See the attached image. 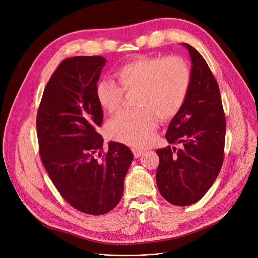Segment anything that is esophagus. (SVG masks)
<instances>
[{"instance_id":"1","label":"esophagus","mask_w":258,"mask_h":258,"mask_svg":"<svg viewBox=\"0 0 258 258\" xmlns=\"http://www.w3.org/2000/svg\"><path fill=\"white\" fill-rule=\"evenodd\" d=\"M132 153H133L135 158H139V157H141L145 153V151L140 150V149H132Z\"/></svg>"}]
</instances>
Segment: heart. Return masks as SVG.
Masks as SVG:
<instances>
[{
  "label": "heart",
  "instance_id": "obj_1",
  "mask_svg": "<svg viewBox=\"0 0 258 258\" xmlns=\"http://www.w3.org/2000/svg\"><path fill=\"white\" fill-rule=\"evenodd\" d=\"M118 85L103 80L96 96L109 113L122 105L124 92L136 93L134 110L119 113L106 125L110 139L136 148L148 146L158 126V116L168 119L182 107L191 82L188 64L180 57H145L120 67L114 73Z\"/></svg>",
  "mask_w": 258,
  "mask_h": 258
}]
</instances>
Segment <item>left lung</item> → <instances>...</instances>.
I'll return each instance as SVG.
<instances>
[{
	"mask_svg": "<svg viewBox=\"0 0 258 258\" xmlns=\"http://www.w3.org/2000/svg\"><path fill=\"white\" fill-rule=\"evenodd\" d=\"M191 59V82L186 100L165 133L170 146L156 150L157 187L178 206L199 201L214 184L224 160L226 118L219 85L201 54L182 43Z\"/></svg>",
	"mask_w": 258,
	"mask_h": 258,
	"instance_id": "obj_1",
	"label": "left lung"
}]
</instances>
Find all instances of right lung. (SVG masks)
I'll return each instance as SVG.
<instances>
[{
	"instance_id": "right-lung-1",
	"label": "right lung",
	"mask_w": 258,
	"mask_h": 258,
	"mask_svg": "<svg viewBox=\"0 0 258 258\" xmlns=\"http://www.w3.org/2000/svg\"><path fill=\"white\" fill-rule=\"evenodd\" d=\"M105 64L101 56L63 60L44 88L36 118L39 154L52 182L70 205L94 216L109 213L122 199L133 159L116 142L102 154L96 87Z\"/></svg>"
}]
</instances>
